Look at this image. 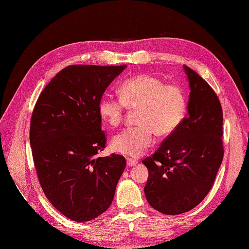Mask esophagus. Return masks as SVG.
Wrapping results in <instances>:
<instances>
[{"label": "esophagus", "mask_w": 249, "mask_h": 249, "mask_svg": "<svg viewBox=\"0 0 249 249\" xmlns=\"http://www.w3.org/2000/svg\"><path fill=\"white\" fill-rule=\"evenodd\" d=\"M137 163H138V161L135 160L127 159V165H128V166H134V165H136Z\"/></svg>", "instance_id": "obj_1"}]
</instances>
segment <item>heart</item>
<instances>
[{
    "mask_svg": "<svg viewBox=\"0 0 249 249\" xmlns=\"http://www.w3.org/2000/svg\"><path fill=\"white\" fill-rule=\"evenodd\" d=\"M126 107L138 109L135 127H129L111 141L114 152L129 158H139L159 136L173 134L186 115L184 91L178 86L164 85L160 77L138 74L127 78L120 86V97L105 95L99 103L101 119L110 126H118Z\"/></svg>",
    "mask_w": 249,
    "mask_h": 249,
    "instance_id": "1",
    "label": "heart"
}]
</instances>
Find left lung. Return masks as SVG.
<instances>
[{"mask_svg":"<svg viewBox=\"0 0 249 249\" xmlns=\"http://www.w3.org/2000/svg\"><path fill=\"white\" fill-rule=\"evenodd\" d=\"M188 116L151 158L144 194L149 205L165 215L186 213L211 190L223 160V113L213 89L187 65Z\"/></svg>","mask_w":249,"mask_h":249,"instance_id":"1","label":"left lung"}]
</instances>
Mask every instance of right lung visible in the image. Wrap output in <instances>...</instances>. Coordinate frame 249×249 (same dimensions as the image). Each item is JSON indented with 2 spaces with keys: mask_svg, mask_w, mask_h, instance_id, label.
I'll return each instance as SVG.
<instances>
[{
  "mask_svg": "<svg viewBox=\"0 0 249 249\" xmlns=\"http://www.w3.org/2000/svg\"><path fill=\"white\" fill-rule=\"evenodd\" d=\"M126 65H70L39 96L31 118L30 145L48 201L76 222L90 221L112 204L126 160L95 156L106 144L98 107Z\"/></svg>",
  "mask_w": 249,
  "mask_h": 249,
  "instance_id": "1",
  "label": "right lung"
}]
</instances>
